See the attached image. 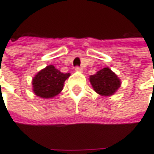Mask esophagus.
Wrapping results in <instances>:
<instances>
[{"instance_id": "1", "label": "esophagus", "mask_w": 154, "mask_h": 154, "mask_svg": "<svg viewBox=\"0 0 154 154\" xmlns=\"http://www.w3.org/2000/svg\"><path fill=\"white\" fill-rule=\"evenodd\" d=\"M75 70H77V71H79V72H82V71H83V69H82V68H80V67H76V68H75Z\"/></svg>"}]
</instances>
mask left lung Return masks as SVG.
Wrapping results in <instances>:
<instances>
[{"mask_svg": "<svg viewBox=\"0 0 154 154\" xmlns=\"http://www.w3.org/2000/svg\"><path fill=\"white\" fill-rule=\"evenodd\" d=\"M90 84L97 94L103 97H110L121 87V79L109 67L98 70L90 76Z\"/></svg>", "mask_w": 154, "mask_h": 154, "instance_id": "obj_1", "label": "left lung"}]
</instances>
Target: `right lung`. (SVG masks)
<instances>
[{
    "label": "right lung",
    "mask_w": 154,
    "mask_h": 154,
    "mask_svg": "<svg viewBox=\"0 0 154 154\" xmlns=\"http://www.w3.org/2000/svg\"><path fill=\"white\" fill-rule=\"evenodd\" d=\"M70 76V73H62L52 64L47 65L32 78V92L44 99L56 97L62 91L64 81Z\"/></svg>",
    "instance_id": "add662e5"
}]
</instances>
